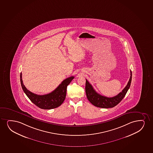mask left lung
<instances>
[{
	"label": "left lung",
	"instance_id": "left-lung-1",
	"mask_svg": "<svg viewBox=\"0 0 153 153\" xmlns=\"http://www.w3.org/2000/svg\"><path fill=\"white\" fill-rule=\"evenodd\" d=\"M132 72L130 71V77L128 82L127 85L124 88L122 92L118 95L113 97H105L99 94L95 89H94L92 85L89 83V82L86 79L85 91L88 100L92 105L101 108H113L118 105L125 96L126 93L129 88L131 82Z\"/></svg>",
	"mask_w": 153,
	"mask_h": 153
}]
</instances>
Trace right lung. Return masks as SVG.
Returning a JSON list of instances; mask_svg holds the SVG:
<instances>
[{"label": "right lung", "instance_id": "add662e5", "mask_svg": "<svg viewBox=\"0 0 153 153\" xmlns=\"http://www.w3.org/2000/svg\"><path fill=\"white\" fill-rule=\"evenodd\" d=\"M20 74V81L24 92L32 102L42 109L50 110L56 108L63 103L66 96L67 87L74 77L72 76L64 79L52 92L46 95H39L29 91L26 88Z\"/></svg>", "mask_w": 153, "mask_h": 153}]
</instances>
